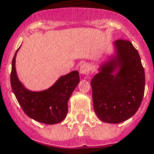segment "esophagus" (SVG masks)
Listing matches in <instances>:
<instances>
[{
    "label": "esophagus",
    "mask_w": 154,
    "mask_h": 154,
    "mask_svg": "<svg viewBox=\"0 0 154 154\" xmlns=\"http://www.w3.org/2000/svg\"><path fill=\"white\" fill-rule=\"evenodd\" d=\"M91 71V67H90V65L88 63H83L80 66V72L82 74H89Z\"/></svg>",
    "instance_id": "esophagus-1"
}]
</instances>
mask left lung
I'll return each instance as SVG.
<instances>
[{"instance_id":"left-lung-1","label":"left lung","mask_w":154,"mask_h":154,"mask_svg":"<svg viewBox=\"0 0 154 154\" xmlns=\"http://www.w3.org/2000/svg\"><path fill=\"white\" fill-rule=\"evenodd\" d=\"M115 44L117 59L101 67L91 82L94 109L103 122L120 123L135 114L141 105L145 76L140 56L129 40ZM119 67L117 74L112 73Z\"/></svg>"}]
</instances>
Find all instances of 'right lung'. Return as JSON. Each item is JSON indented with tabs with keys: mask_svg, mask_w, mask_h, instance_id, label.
Instances as JSON below:
<instances>
[{
	"mask_svg": "<svg viewBox=\"0 0 154 154\" xmlns=\"http://www.w3.org/2000/svg\"><path fill=\"white\" fill-rule=\"evenodd\" d=\"M19 49V48H18ZM16 51L12 63L10 81L17 102L27 116L39 122L53 125L62 122L68 113V101L80 82L79 73L74 71L62 76L51 88L33 92L24 88L15 70Z\"/></svg>",
	"mask_w": 154,
	"mask_h": 154,
	"instance_id": "add662e5",
	"label": "right lung"
}]
</instances>
